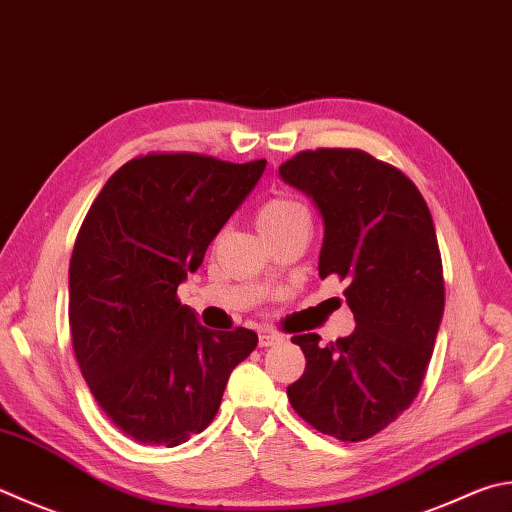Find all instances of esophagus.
I'll use <instances>...</instances> for the list:
<instances>
[{"label":"esophagus","mask_w":512,"mask_h":512,"mask_svg":"<svg viewBox=\"0 0 512 512\" xmlns=\"http://www.w3.org/2000/svg\"><path fill=\"white\" fill-rule=\"evenodd\" d=\"M276 343H281V336H278L276 332H260V336H258L260 347H272Z\"/></svg>","instance_id":"esophagus-1"}]
</instances>
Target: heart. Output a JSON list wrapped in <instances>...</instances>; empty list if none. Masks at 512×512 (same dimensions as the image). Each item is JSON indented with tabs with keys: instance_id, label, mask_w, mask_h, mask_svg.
I'll return each mask as SVG.
<instances>
[{
	"instance_id": "b5f03b06",
	"label": "heart",
	"mask_w": 512,
	"mask_h": 512,
	"mask_svg": "<svg viewBox=\"0 0 512 512\" xmlns=\"http://www.w3.org/2000/svg\"><path fill=\"white\" fill-rule=\"evenodd\" d=\"M258 227L265 234H272V231L285 229L296 223H310V214L307 209L292 198H269L263 207L258 209Z\"/></svg>"
}]
</instances>
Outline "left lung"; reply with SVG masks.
I'll list each match as a JSON object with an SVG mask.
<instances>
[{"label": "left lung", "instance_id": "8db88e82", "mask_svg": "<svg viewBox=\"0 0 512 512\" xmlns=\"http://www.w3.org/2000/svg\"><path fill=\"white\" fill-rule=\"evenodd\" d=\"M278 171L321 211L318 276L347 283L356 321L327 345L292 336L307 363L287 399L323 435L370 439L412 406L435 350L446 287L430 209L406 173L363 149L298 151Z\"/></svg>", "mask_w": 512, "mask_h": 512}]
</instances>
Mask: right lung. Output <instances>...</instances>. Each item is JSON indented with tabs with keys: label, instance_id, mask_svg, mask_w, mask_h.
Returning a JSON list of instances; mask_svg holds the SVG:
<instances>
[{
	"label": "right lung",
	"instance_id": "right-lung-1",
	"mask_svg": "<svg viewBox=\"0 0 512 512\" xmlns=\"http://www.w3.org/2000/svg\"><path fill=\"white\" fill-rule=\"evenodd\" d=\"M267 160L153 151L93 200L69 265L77 365L122 435L173 448L214 421L231 370L258 345L245 327L207 330L178 285L256 187Z\"/></svg>",
	"mask_w": 512,
	"mask_h": 512
}]
</instances>
